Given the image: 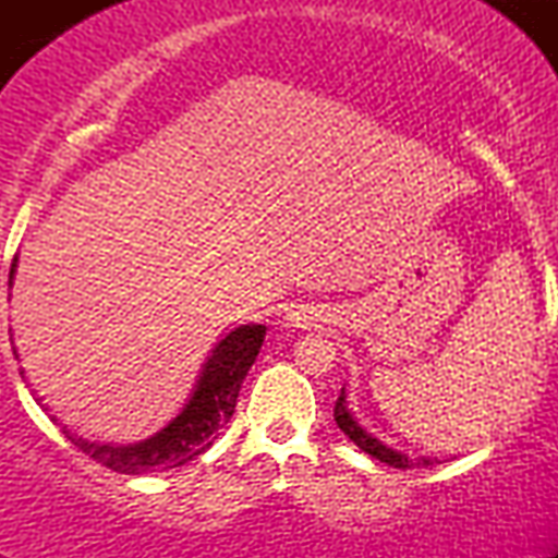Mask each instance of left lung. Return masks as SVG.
<instances>
[{"mask_svg": "<svg viewBox=\"0 0 558 558\" xmlns=\"http://www.w3.org/2000/svg\"><path fill=\"white\" fill-rule=\"evenodd\" d=\"M332 417H336V425L341 427V430L349 435V438L354 440V444L360 446L364 453H369V457H375V459H380V462L396 466V470H420V466H433L435 464L433 459H425V457L412 459V457H407V453L396 451V448L383 446L380 440H377L373 433L364 430L360 422L354 420V414H351L349 409H345L343 390H341V396H338L336 409H332Z\"/></svg>", "mask_w": 558, "mask_h": 558, "instance_id": "8db88e82", "label": "left lung"}]
</instances>
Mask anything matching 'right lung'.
Returning a JSON list of instances; mask_svg holds the SVG:
<instances>
[{
	"label": "right lung",
	"instance_id": "obj_1",
	"mask_svg": "<svg viewBox=\"0 0 558 558\" xmlns=\"http://www.w3.org/2000/svg\"><path fill=\"white\" fill-rule=\"evenodd\" d=\"M15 265L17 257L12 259L10 283L12 275H15ZM265 325H241V328L228 332L215 345L207 364H204L198 386L191 401L185 403L183 412L168 427L151 435V438L133 446H110L92 444V440L70 433L68 427H62V433L78 451L92 457L101 466H107V470L120 472V475H146V472L183 466L191 459H196L198 453L207 451L222 427L233 417L241 383L248 375V369H252L254 360H257L262 341H265ZM36 401L41 403V399ZM52 422L57 420L52 417Z\"/></svg>",
	"mask_w": 558,
	"mask_h": 558
}]
</instances>
